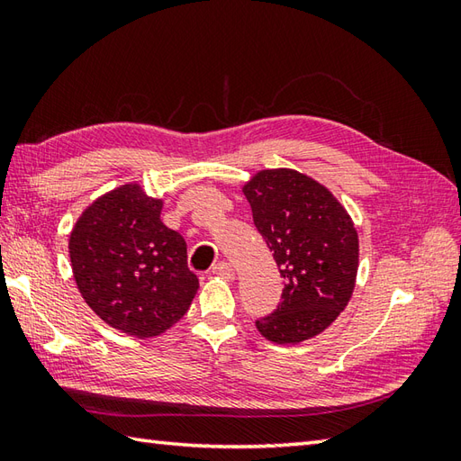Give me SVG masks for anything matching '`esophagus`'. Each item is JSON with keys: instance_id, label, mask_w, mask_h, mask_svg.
Returning a JSON list of instances; mask_svg holds the SVG:
<instances>
[{"instance_id": "esophagus-1", "label": "esophagus", "mask_w": 461, "mask_h": 461, "mask_svg": "<svg viewBox=\"0 0 461 461\" xmlns=\"http://www.w3.org/2000/svg\"><path fill=\"white\" fill-rule=\"evenodd\" d=\"M212 273H215V276H220V277L228 279V281H231V279H233V276H236V273H233V267L230 266L228 261H220L218 266H213Z\"/></svg>"}]
</instances>
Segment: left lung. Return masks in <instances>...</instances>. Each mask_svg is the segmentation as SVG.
Listing matches in <instances>:
<instances>
[{"label": "left lung", "instance_id": "1", "mask_svg": "<svg viewBox=\"0 0 461 461\" xmlns=\"http://www.w3.org/2000/svg\"><path fill=\"white\" fill-rule=\"evenodd\" d=\"M243 194L285 279L279 307L256 322L258 330L276 345L321 335L355 291V221L329 188L291 168L256 172L243 184Z\"/></svg>", "mask_w": 461, "mask_h": 461}]
</instances>
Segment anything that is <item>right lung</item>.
Returning <instances> with one entry per match:
<instances>
[{"mask_svg": "<svg viewBox=\"0 0 461 461\" xmlns=\"http://www.w3.org/2000/svg\"><path fill=\"white\" fill-rule=\"evenodd\" d=\"M162 205L140 184H122L86 205L68 236L85 303L106 325L136 339L176 325L200 287L184 238L160 220Z\"/></svg>", "mask_w": 461, "mask_h": 461, "instance_id": "add662e5", "label": "right lung"}]
</instances>
